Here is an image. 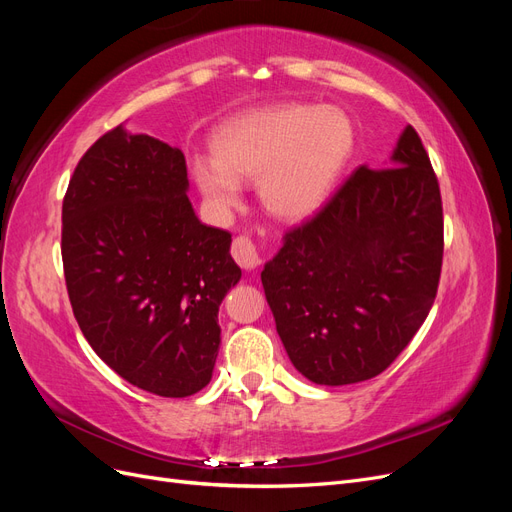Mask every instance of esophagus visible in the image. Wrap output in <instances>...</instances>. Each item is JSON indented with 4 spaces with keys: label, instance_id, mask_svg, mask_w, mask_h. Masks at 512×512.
Wrapping results in <instances>:
<instances>
[{
    "label": "esophagus",
    "instance_id": "1",
    "mask_svg": "<svg viewBox=\"0 0 512 512\" xmlns=\"http://www.w3.org/2000/svg\"><path fill=\"white\" fill-rule=\"evenodd\" d=\"M232 258L237 260L239 267L252 271L262 262V250L256 245L254 239L241 235L232 241Z\"/></svg>",
    "mask_w": 512,
    "mask_h": 512
}]
</instances>
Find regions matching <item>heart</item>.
Returning a JSON list of instances; mask_svg holds the SVG:
<instances>
[{"label": "heart", "mask_w": 512, "mask_h": 512, "mask_svg": "<svg viewBox=\"0 0 512 512\" xmlns=\"http://www.w3.org/2000/svg\"><path fill=\"white\" fill-rule=\"evenodd\" d=\"M211 149L213 158L192 160V177L213 213L235 211L241 181L258 179L262 205L282 220H303L333 192L350 158L352 126L335 106H262L220 126Z\"/></svg>", "instance_id": "1"}]
</instances>
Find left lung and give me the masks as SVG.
I'll return each mask as SVG.
<instances>
[{
	"label": "left lung",
	"instance_id": "1",
	"mask_svg": "<svg viewBox=\"0 0 512 512\" xmlns=\"http://www.w3.org/2000/svg\"><path fill=\"white\" fill-rule=\"evenodd\" d=\"M384 166L356 168L260 273L292 365L316 384L382 374L436 299L442 196L412 126Z\"/></svg>",
	"mask_w": 512,
	"mask_h": 512
}]
</instances>
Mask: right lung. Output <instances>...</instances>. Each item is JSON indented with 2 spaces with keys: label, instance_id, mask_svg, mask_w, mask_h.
I'll use <instances>...</instances> for the list:
<instances>
[{
  "label": "right lung",
  "instance_id": "right-lung-1",
  "mask_svg": "<svg viewBox=\"0 0 512 512\" xmlns=\"http://www.w3.org/2000/svg\"><path fill=\"white\" fill-rule=\"evenodd\" d=\"M181 149L113 128L76 164L61 207V258L76 322L100 359L138 389H205L218 312L241 280L230 232L188 198Z\"/></svg>",
  "mask_w": 512,
  "mask_h": 512
}]
</instances>
